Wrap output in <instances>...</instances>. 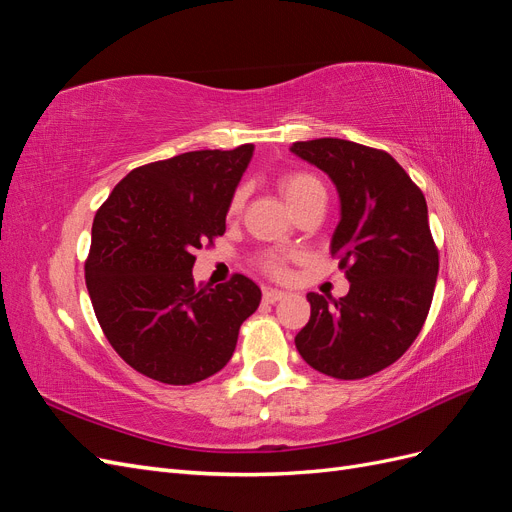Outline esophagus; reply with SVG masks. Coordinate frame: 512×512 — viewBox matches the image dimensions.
<instances>
[{
    "label": "esophagus",
    "instance_id": "34e87169",
    "mask_svg": "<svg viewBox=\"0 0 512 512\" xmlns=\"http://www.w3.org/2000/svg\"><path fill=\"white\" fill-rule=\"evenodd\" d=\"M284 297H286V292L275 290V288H267L265 292H262V299H265V303H277V301H282Z\"/></svg>",
    "mask_w": 512,
    "mask_h": 512
}]
</instances>
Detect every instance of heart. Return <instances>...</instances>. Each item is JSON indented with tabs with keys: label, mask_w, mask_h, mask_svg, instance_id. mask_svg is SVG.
Listing matches in <instances>:
<instances>
[{
	"label": "heart",
	"mask_w": 512,
	"mask_h": 512,
	"mask_svg": "<svg viewBox=\"0 0 512 512\" xmlns=\"http://www.w3.org/2000/svg\"><path fill=\"white\" fill-rule=\"evenodd\" d=\"M277 185H280V190L290 203V207L294 209V213H297L303 205H307L309 200H314L316 196L327 198L322 181L312 173H305V170H292V173H284L280 177V181H277ZM241 207H243V190L239 188L230 198L228 215L239 213ZM288 260H290V256L269 250V252H262L256 258V267L262 273L277 277V280H284V277L288 275Z\"/></svg>",
	"instance_id": "obj_1"
}]
</instances>
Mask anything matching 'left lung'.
I'll return each mask as SVG.
<instances>
[{"mask_svg": "<svg viewBox=\"0 0 512 512\" xmlns=\"http://www.w3.org/2000/svg\"><path fill=\"white\" fill-rule=\"evenodd\" d=\"M327 173L342 200L331 243L350 282L339 301L309 292L312 316L294 337L320 374L361 380L393 365L427 320L440 269L421 188L393 156L344 138L294 143Z\"/></svg>", "mask_w": 512, "mask_h": 512, "instance_id": "obj_1", "label": "left lung"}]
</instances>
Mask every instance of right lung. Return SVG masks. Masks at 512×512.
<instances>
[{"mask_svg": "<svg viewBox=\"0 0 512 512\" xmlns=\"http://www.w3.org/2000/svg\"><path fill=\"white\" fill-rule=\"evenodd\" d=\"M254 145L203 149L138 166L100 205L85 284L108 344L138 374L185 386L230 361L260 288L241 273L194 286V252L224 235Z\"/></svg>", "mask_w": 512, "mask_h": 512, "instance_id": "1", "label": "right lung"}]
</instances>
